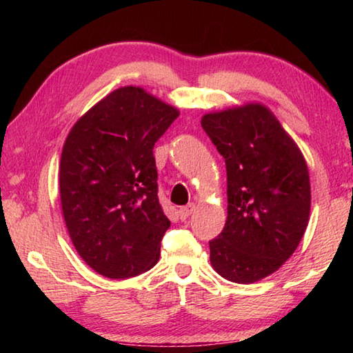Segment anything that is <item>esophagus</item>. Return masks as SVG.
Returning a JSON list of instances; mask_svg holds the SVG:
<instances>
[{"instance_id":"esophagus-1","label":"esophagus","mask_w":353,"mask_h":353,"mask_svg":"<svg viewBox=\"0 0 353 353\" xmlns=\"http://www.w3.org/2000/svg\"><path fill=\"white\" fill-rule=\"evenodd\" d=\"M193 212H194V204L185 205L181 208V210H179V216H181V219H187Z\"/></svg>"}]
</instances>
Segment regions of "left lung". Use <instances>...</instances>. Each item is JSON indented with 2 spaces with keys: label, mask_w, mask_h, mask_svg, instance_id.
Listing matches in <instances>:
<instances>
[{
  "label": "left lung",
  "mask_w": 353,
  "mask_h": 353,
  "mask_svg": "<svg viewBox=\"0 0 353 353\" xmlns=\"http://www.w3.org/2000/svg\"><path fill=\"white\" fill-rule=\"evenodd\" d=\"M201 124L227 170V219L210 241L212 266L230 282H259L294 254L305 234L312 207L307 162L260 103L205 113Z\"/></svg>",
  "instance_id": "obj_1"
}]
</instances>
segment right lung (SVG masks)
<instances>
[{"label": "right lung", "instance_id": "add662e5", "mask_svg": "<svg viewBox=\"0 0 353 353\" xmlns=\"http://www.w3.org/2000/svg\"><path fill=\"white\" fill-rule=\"evenodd\" d=\"M179 117L141 87H121L77 119L65 140L59 191L77 254L93 271L129 279L159 261L171 225L157 198L152 149Z\"/></svg>", "mask_w": 353, "mask_h": 353}]
</instances>
